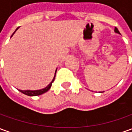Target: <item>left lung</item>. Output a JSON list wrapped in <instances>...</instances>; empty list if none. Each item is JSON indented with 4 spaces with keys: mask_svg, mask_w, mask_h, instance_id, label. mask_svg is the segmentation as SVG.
Wrapping results in <instances>:
<instances>
[{
    "mask_svg": "<svg viewBox=\"0 0 132 132\" xmlns=\"http://www.w3.org/2000/svg\"><path fill=\"white\" fill-rule=\"evenodd\" d=\"M114 31H115L116 33L119 34H120V32H119V30H118V29H117L116 27H115V29H114Z\"/></svg>",
    "mask_w": 132,
    "mask_h": 132,
    "instance_id": "8db88e82",
    "label": "left lung"
}]
</instances>
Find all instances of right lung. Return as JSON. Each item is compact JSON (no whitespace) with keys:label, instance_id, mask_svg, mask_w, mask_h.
<instances>
[{"label":"right lung","instance_id":"obj_1","mask_svg":"<svg viewBox=\"0 0 132 132\" xmlns=\"http://www.w3.org/2000/svg\"><path fill=\"white\" fill-rule=\"evenodd\" d=\"M19 27H18L17 29H16V31L13 33L12 36L15 34V32H16V31L18 30V29H19ZM12 36L11 37H12ZM56 72H57V70H56V71H55V75H56ZM55 75H54V78H53V80H52V82H51L49 84V85H47L46 88H44L43 89H41V90H19L20 92H21L22 93H23V94H25V95H29V96H37V95H42V94H43V93H44L47 92L50 89L51 86H52V82H54V78H55Z\"/></svg>","mask_w":132,"mask_h":132}]
</instances>
